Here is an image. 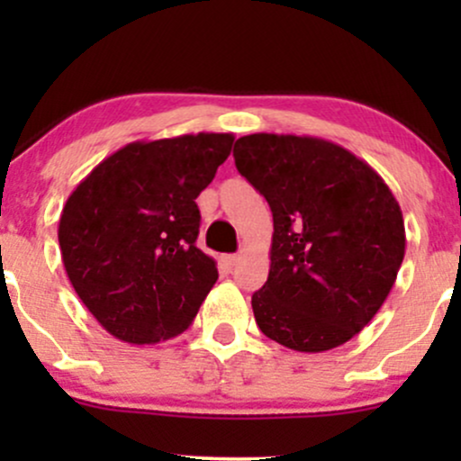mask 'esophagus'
<instances>
[{"mask_svg":"<svg viewBox=\"0 0 461 461\" xmlns=\"http://www.w3.org/2000/svg\"><path fill=\"white\" fill-rule=\"evenodd\" d=\"M223 262H225L230 268H234L236 264L240 262V256H236V253H231V256H225V258H223Z\"/></svg>","mask_w":461,"mask_h":461,"instance_id":"1","label":"esophagus"}]
</instances>
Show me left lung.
<instances>
[{
  "label": "left lung",
  "instance_id": "1",
  "mask_svg": "<svg viewBox=\"0 0 461 461\" xmlns=\"http://www.w3.org/2000/svg\"><path fill=\"white\" fill-rule=\"evenodd\" d=\"M234 160L273 212L271 271L251 297L258 327L293 351L345 345L382 308L403 262L393 190L345 147L314 136H242Z\"/></svg>",
  "mask_w": 461,
  "mask_h": 461
}]
</instances>
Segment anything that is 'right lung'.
Here are the masks:
<instances>
[{"label":"right lung","mask_w":461,"mask_h":461,"mask_svg":"<svg viewBox=\"0 0 461 461\" xmlns=\"http://www.w3.org/2000/svg\"><path fill=\"white\" fill-rule=\"evenodd\" d=\"M234 134H184L121 147L68 194L62 264L105 331L156 345L186 331L219 279L197 249L194 199L230 156Z\"/></svg>","instance_id":"1"}]
</instances>
